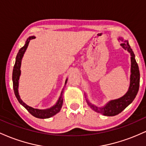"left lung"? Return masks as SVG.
Masks as SVG:
<instances>
[{"label":"left lung","instance_id":"8db88e82","mask_svg":"<svg viewBox=\"0 0 146 146\" xmlns=\"http://www.w3.org/2000/svg\"><path fill=\"white\" fill-rule=\"evenodd\" d=\"M118 40L122 42V44H121L122 48L130 53V56H131L130 58L131 68H130V86H129L128 91L121 98L110 100L104 106L102 107H99L92 104L86 97V101L90 108H92L94 111L102 114L104 116H115L121 113L128 106L133 102V100L136 98V95L139 91V88L140 73L138 64L135 60V54L132 48H130L127 40H124L122 37H119ZM84 95H86L84 94Z\"/></svg>","mask_w":146,"mask_h":146}]
</instances>
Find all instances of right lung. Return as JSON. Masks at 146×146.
Here are the masks:
<instances>
[{
  "instance_id": "right-lung-1",
  "label": "right lung",
  "mask_w": 146,
  "mask_h": 146,
  "mask_svg": "<svg viewBox=\"0 0 146 146\" xmlns=\"http://www.w3.org/2000/svg\"><path fill=\"white\" fill-rule=\"evenodd\" d=\"M36 38L35 36H30L27 39L26 42H25V44L22 47L21 49L18 51L17 56L16 58V62H15L14 69H13V73H12V81H13V87H14V90L15 95H16V98L19 102V103L21 105H23V106L26 108L27 110L29 111L30 114L34 116L35 117L39 119H47L50 118V117L54 116L55 115H56L57 113H58L61 110L62 106L63 104V98H62V94H63V89L62 90L61 93L58 98V101L56 103V104L53 105V106H51V108H46V109H38V108H34L33 107L29 106L27 105L25 102H23V100L21 99V97L19 95V93H18V86H19V80H20V76L21 74V62H22V59H23L24 54L26 51L27 48L28 47V45L31 40L34 39ZM68 78H66V81H65L64 86L67 83Z\"/></svg>"
}]
</instances>
